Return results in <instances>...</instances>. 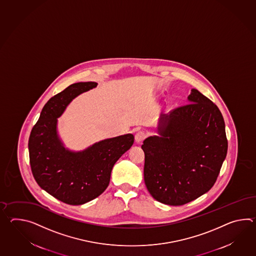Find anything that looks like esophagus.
Returning <instances> with one entry per match:
<instances>
[{
    "instance_id": "obj_1",
    "label": "esophagus",
    "mask_w": 256,
    "mask_h": 256,
    "mask_svg": "<svg viewBox=\"0 0 256 256\" xmlns=\"http://www.w3.org/2000/svg\"><path fill=\"white\" fill-rule=\"evenodd\" d=\"M145 138H146V133L144 131H138V132H136V135H135V140L138 143H140V142L144 140Z\"/></svg>"
}]
</instances>
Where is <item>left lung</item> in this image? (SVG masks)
<instances>
[{
	"instance_id": "left-lung-1",
	"label": "left lung",
	"mask_w": 256,
	"mask_h": 256,
	"mask_svg": "<svg viewBox=\"0 0 256 256\" xmlns=\"http://www.w3.org/2000/svg\"><path fill=\"white\" fill-rule=\"evenodd\" d=\"M190 104L160 114L159 136L147 138L144 181L157 201L182 206L210 190L226 158L228 140L220 109L196 89Z\"/></svg>"
}]
</instances>
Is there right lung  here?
<instances>
[{"mask_svg": "<svg viewBox=\"0 0 256 256\" xmlns=\"http://www.w3.org/2000/svg\"><path fill=\"white\" fill-rule=\"evenodd\" d=\"M96 86L94 82H77L52 97L29 136L34 180L66 204H86L99 196L108 188L114 164L134 143V136L126 134L96 142L82 152L64 147L58 134V118L75 97Z\"/></svg>", "mask_w": 256, "mask_h": 256, "instance_id": "obj_1", "label": "right lung"}]
</instances>
